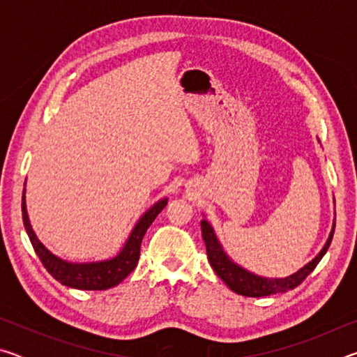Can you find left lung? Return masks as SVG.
Masks as SVG:
<instances>
[{
	"instance_id": "obj_1",
	"label": "left lung",
	"mask_w": 357,
	"mask_h": 357,
	"mask_svg": "<svg viewBox=\"0 0 357 357\" xmlns=\"http://www.w3.org/2000/svg\"><path fill=\"white\" fill-rule=\"evenodd\" d=\"M334 228L335 225L332 227L328 243L324 244L321 252H319L310 263H307L304 268L299 269L298 273L283 277V279H266V277L255 275L249 273V271H245L244 268H241V266L234 264L231 259L227 257V253L223 252L222 245L219 244V241H217L213 227H211L206 220H202V236L204 244H206L209 264L213 266L215 274L227 283L229 289H233V291L238 294L249 296V298H261V296L287 293L289 289H294L296 287L301 285V283L305 280V277L317 268V264L319 261H321L324 253L328 252L332 236H334Z\"/></svg>"
}]
</instances>
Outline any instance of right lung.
Masks as SVG:
<instances>
[{
	"label": "right lung",
	"instance_id": "add662e5",
	"mask_svg": "<svg viewBox=\"0 0 357 357\" xmlns=\"http://www.w3.org/2000/svg\"><path fill=\"white\" fill-rule=\"evenodd\" d=\"M167 206V198L157 202L153 208L148 209L142 215V219L137 222V225L132 229L129 239L116 257L105 261L96 263H69L64 259L58 258L53 253L48 252L40 241L36 238L31 225H29L26 203H25V192L22 197V214H23V225L28 233V238L31 241L34 252L38 253L39 259L44 264V268L52 274L53 279L66 287L77 288V289H107L116 287L118 283L123 282L132 271L135 269L140 258V245L144 233L149 228L151 223L154 222L157 215L162 213V209Z\"/></svg>",
	"mask_w": 357,
	"mask_h": 357
}]
</instances>
